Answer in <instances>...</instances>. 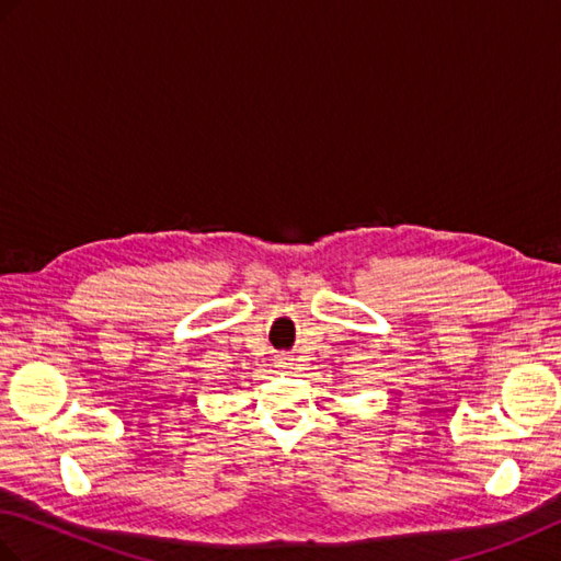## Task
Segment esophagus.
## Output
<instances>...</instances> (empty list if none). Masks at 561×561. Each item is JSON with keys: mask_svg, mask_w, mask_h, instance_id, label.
Wrapping results in <instances>:
<instances>
[{"mask_svg": "<svg viewBox=\"0 0 561 561\" xmlns=\"http://www.w3.org/2000/svg\"><path fill=\"white\" fill-rule=\"evenodd\" d=\"M278 366H293V359H290V354H280V357H278Z\"/></svg>", "mask_w": 561, "mask_h": 561, "instance_id": "1", "label": "esophagus"}]
</instances>
